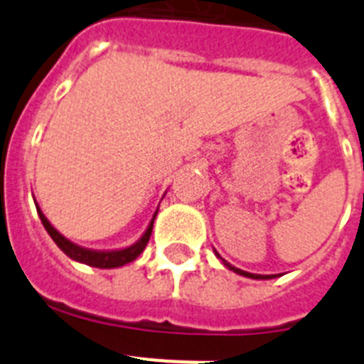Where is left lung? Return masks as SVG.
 Here are the masks:
<instances>
[{
  "instance_id": "left-lung-1",
  "label": "left lung",
  "mask_w": 364,
  "mask_h": 364,
  "mask_svg": "<svg viewBox=\"0 0 364 364\" xmlns=\"http://www.w3.org/2000/svg\"><path fill=\"white\" fill-rule=\"evenodd\" d=\"M217 257L220 259V255H218V253H217ZM220 260H222V264L226 266L228 269H231V272H235V273H239V275H242V277H247V279H273L275 277V275H257V273L244 272V269H239V268H235V266H231L230 262H226L224 259H220Z\"/></svg>"
}]
</instances>
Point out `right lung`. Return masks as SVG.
Here are the masks:
<instances>
[{"label": "right lung", "mask_w": 364, "mask_h": 364, "mask_svg": "<svg viewBox=\"0 0 364 364\" xmlns=\"http://www.w3.org/2000/svg\"><path fill=\"white\" fill-rule=\"evenodd\" d=\"M36 210L41 218V224H43V228L47 230V233L50 235V239L56 242V246L60 247V250H62L69 259L76 260V262H82V264L92 266V268H102V269L120 268V266L133 262V260L136 259L144 250H146L147 242H149L151 231H153L154 217H156V213H159V210L154 211L153 218H151L149 222V226H147V230L144 231V235L136 240V242L131 244V246L127 247H122V250H104V252H102V250H89V247H83V246H78V244L70 242L69 239H65V237H63V235L60 233V231H58L49 220H47V217L41 213V210L38 208V205H36Z\"/></svg>", "instance_id": "right-lung-1"}]
</instances>
